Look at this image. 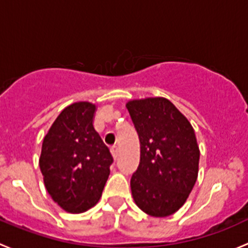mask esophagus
<instances>
[{"instance_id": "obj_1", "label": "esophagus", "mask_w": 248, "mask_h": 248, "mask_svg": "<svg viewBox=\"0 0 248 248\" xmlns=\"http://www.w3.org/2000/svg\"><path fill=\"white\" fill-rule=\"evenodd\" d=\"M111 154H112V156H113L114 160L118 159V156H119V149H118V148L112 147L111 148Z\"/></svg>"}]
</instances>
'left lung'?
<instances>
[{
  "instance_id": "8db88e82",
  "label": "left lung",
  "mask_w": 248,
  "mask_h": 248,
  "mask_svg": "<svg viewBox=\"0 0 248 248\" xmlns=\"http://www.w3.org/2000/svg\"><path fill=\"white\" fill-rule=\"evenodd\" d=\"M139 134L141 156L132 174V198L143 213L166 217L184 205L198 177L200 147L195 130L168 99L126 103Z\"/></svg>"
}]
</instances>
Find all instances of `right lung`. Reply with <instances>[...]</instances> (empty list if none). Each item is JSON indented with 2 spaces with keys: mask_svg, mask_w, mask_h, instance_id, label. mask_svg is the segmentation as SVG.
<instances>
[{
  "mask_svg": "<svg viewBox=\"0 0 248 248\" xmlns=\"http://www.w3.org/2000/svg\"><path fill=\"white\" fill-rule=\"evenodd\" d=\"M96 105L78 101L56 118L43 140L39 167L48 195L64 211L81 214L101 197L113 162L94 129Z\"/></svg>",
  "mask_w": 248,
  "mask_h": 248,
  "instance_id": "right-lung-1",
  "label": "right lung"
}]
</instances>
